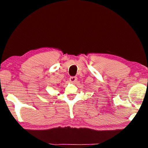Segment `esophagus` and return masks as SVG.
Here are the masks:
<instances>
[{
  "label": "esophagus",
  "mask_w": 148,
  "mask_h": 148,
  "mask_svg": "<svg viewBox=\"0 0 148 148\" xmlns=\"http://www.w3.org/2000/svg\"><path fill=\"white\" fill-rule=\"evenodd\" d=\"M77 77L76 76H72L70 77V82H75L77 80Z\"/></svg>",
  "instance_id": "esophagus-1"
}]
</instances>
